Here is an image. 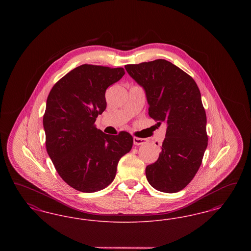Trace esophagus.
<instances>
[{
    "instance_id": "obj_1",
    "label": "esophagus",
    "mask_w": 251,
    "mask_h": 251,
    "mask_svg": "<svg viewBox=\"0 0 251 251\" xmlns=\"http://www.w3.org/2000/svg\"><path fill=\"white\" fill-rule=\"evenodd\" d=\"M147 143V140L144 138H138V137H133V144L135 146H140V145H144Z\"/></svg>"
}]
</instances>
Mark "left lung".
Segmentation results:
<instances>
[{"mask_svg": "<svg viewBox=\"0 0 251 251\" xmlns=\"http://www.w3.org/2000/svg\"><path fill=\"white\" fill-rule=\"evenodd\" d=\"M125 70L143 88L150 117L167 125L159 158L146 167L147 179L158 191H180L198 172L208 145L201 91L192 77L167 60Z\"/></svg>", "mask_w": 251, "mask_h": 251, "instance_id": "1", "label": "left lung"}]
</instances>
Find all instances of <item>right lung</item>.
I'll return each mask as SVG.
<instances>
[{
    "label": "right lung",
    "instance_id": "obj_1",
    "mask_svg": "<svg viewBox=\"0 0 251 251\" xmlns=\"http://www.w3.org/2000/svg\"><path fill=\"white\" fill-rule=\"evenodd\" d=\"M124 74L122 68L82 65L49 94L43 117L47 152L60 177L78 191L104 189L115 179L120 158L131 150L129 132L110 135L94 125L106 109L108 86Z\"/></svg>",
    "mask_w": 251,
    "mask_h": 251
}]
</instances>
